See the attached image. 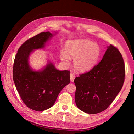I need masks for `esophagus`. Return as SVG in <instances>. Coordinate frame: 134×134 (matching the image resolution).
Returning <instances> with one entry per match:
<instances>
[{
    "label": "esophagus",
    "instance_id": "34e87169",
    "mask_svg": "<svg viewBox=\"0 0 134 134\" xmlns=\"http://www.w3.org/2000/svg\"><path fill=\"white\" fill-rule=\"evenodd\" d=\"M75 78V75L74 74L70 73V81H71V82H74Z\"/></svg>",
    "mask_w": 134,
    "mask_h": 134
}]
</instances>
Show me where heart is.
<instances>
[{
  "instance_id": "obj_1",
  "label": "heart",
  "mask_w": 134,
  "mask_h": 134,
  "mask_svg": "<svg viewBox=\"0 0 134 134\" xmlns=\"http://www.w3.org/2000/svg\"><path fill=\"white\" fill-rule=\"evenodd\" d=\"M65 51L60 53L63 62L68 64L70 59H74L73 66L76 70L84 72L94 67L100 54L98 44L88 40H76L67 42Z\"/></svg>"
}]
</instances>
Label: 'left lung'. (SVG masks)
<instances>
[{"label":"left lung","mask_w":134,"mask_h":134,"mask_svg":"<svg viewBox=\"0 0 134 134\" xmlns=\"http://www.w3.org/2000/svg\"><path fill=\"white\" fill-rule=\"evenodd\" d=\"M125 77L122 55L111 44L98 64L74 79L76 106L89 114L104 111L122 89Z\"/></svg>","instance_id":"8db88e82"}]
</instances>
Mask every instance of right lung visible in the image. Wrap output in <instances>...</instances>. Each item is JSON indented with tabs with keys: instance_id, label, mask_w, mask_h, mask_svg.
<instances>
[{
	"instance_id": "right-lung-1",
	"label": "right lung",
	"mask_w": 134,
	"mask_h": 134,
	"mask_svg": "<svg viewBox=\"0 0 134 134\" xmlns=\"http://www.w3.org/2000/svg\"><path fill=\"white\" fill-rule=\"evenodd\" d=\"M52 36L50 32H41L27 40L19 48L14 61L13 78L16 89L24 103L36 111L53 106L61 91L70 82L69 71L58 70L51 63L37 71L28 64L31 52L44 47Z\"/></svg>"
}]
</instances>
